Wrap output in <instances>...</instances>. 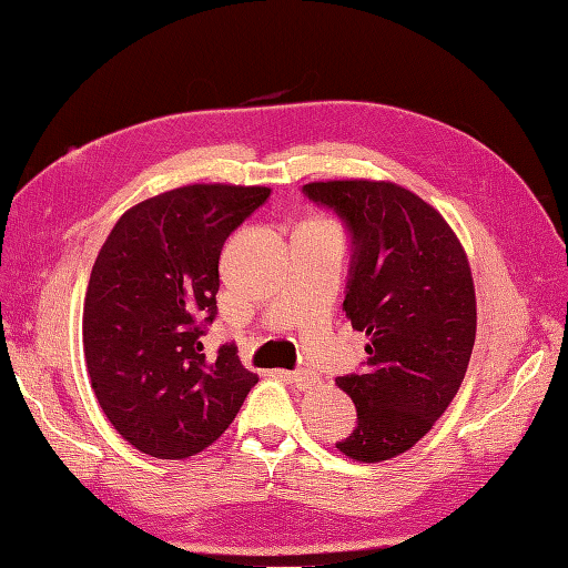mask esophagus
<instances>
[{
	"label": "esophagus",
	"mask_w": 568,
	"mask_h": 568,
	"mask_svg": "<svg viewBox=\"0 0 568 568\" xmlns=\"http://www.w3.org/2000/svg\"><path fill=\"white\" fill-rule=\"evenodd\" d=\"M282 374L286 376V382L294 384L298 390H311L317 384L315 376L307 372H282Z\"/></svg>",
	"instance_id": "esophagus-1"
}]
</instances>
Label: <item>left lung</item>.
<instances>
[{
  "label": "left lung",
  "instance_id": "8db88e82",
  "mask_svg": "<svg viewBox=\"0 0 568 568\" xmlns=\"http://www.w3.org/2000/svg\"><path fill=\"white\" fill-rule=\"evenodd\" d=\"M303 192L351 230L343 311L369 336L367 369L336 379L357 409L336 448L355 462L398 457L432 432L467 374L476 338L467 253L434 205L395 182L329 180Z\"/></svg>",
  "mask_w": 568,
  "mask_h": 568
}]
</instances>
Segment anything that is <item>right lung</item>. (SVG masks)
I'll list each match as a JSON object with an SVG mask.
<instances>
[{
	"instance_id": "add662e5",
	"label": "right lung",
	"mask_w": 568,
	"mask_h": 568,
	"mask_svg": "<svg viewBox=\"0 0 568 568\" xmlns=\"http://www.w3.org/2000/svg\"><path fill=\"white\" fill-rule=\"evenodd\" d=\"M267 196L220 182L170 189L120 215L97 255L84 363L104 415L144 455L205 450L257 384L232 343L209 359L201 336L217 315L222 244Z\"/></svg>"
}]
</instances>
